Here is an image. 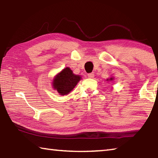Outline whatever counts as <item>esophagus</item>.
<instances>
[{
  "label": "esophagus",
  "instance_id": "34e87169",
  "mask_svg": "<svg viewBox=\"0 0 158 158\" xmlns=\"http://www.w3.org/2000/svg\"><path fill=\"white\" fill-rule=\"evenodd\" d=\"M94 77H95V74L93 73L88 74V77H89V78H90V79H93Z\"/></svg>",
  "mask_w": 158,
  "mask_h": 158
}]
</instances>
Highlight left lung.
Returning a JSON list of instances; mask_svg holds the SVG:
<instances>
[{"mask_svg":"<svg viewBox=\"0 0 158 158\" xmlns=\"http://www.w3.org/2000/svg\"><path fill=\"white\" fill-rule=\"evenodd\" d=\"M114 79V78L113 77H110V78L106 79V81H113Z\"/></svg>","mask_w":158,"mask_h":158,"instance_id":"1","label":"left lung"}]
</instances>
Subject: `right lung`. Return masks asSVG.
<instances>
[{
    "mask_svg": "<svg viewBox=\"0 0 158 158\" xmlns=\"http://www.w3.org/2000/svg\"><path fill=\"white\" fill-rule=\"evenodd\" d=\"M81 79V76L74 74L70 68L66 67L53 77L52 87L60 95H66L74 89Z\"/></svg>",
    "mask_w": 158,
    "mask_h": 158,
    "instance_id": "right-lung-1",
    "label": "right lung"
}]
</instances>
